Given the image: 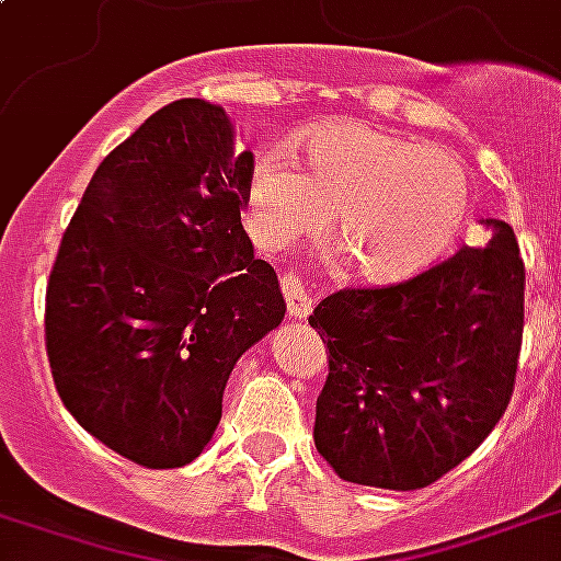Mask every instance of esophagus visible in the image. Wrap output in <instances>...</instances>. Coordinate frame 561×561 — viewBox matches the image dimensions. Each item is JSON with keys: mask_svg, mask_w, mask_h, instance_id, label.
I'll list each match as a JSON object with an SVG mask.
<instances>
[{"mask_svg": "<svg viewBox=\"0 0 561 561\" xmlns=\"http://www.w3.org/2000/svg\"><path fill=\"white\" fill-rule=\"evenodd\" d=\"M282 285V297H285V306H288V318L302 320L311 314V297L302 288V279H299L297 273H282L279 276Z\"/></svg>", "mask_w": 561, "mask_h": 561, "instance_id": "1", "label": "esophagus"}]
</instances>
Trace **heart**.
<instances>
[{"label": "heart", "mask_w": 561, "mask_h": 561, "mask_svg": "<svg viewBox=\"0 0 561 561\" xmlns=\"http://www.w3.org/2000/svg\"><path fill=\"white\" fill-rule=\"evenodd\" d=\"M250 232L264 250L306 241L332 217V250L367 282L426 271L468 220L459 156L362 123H327L302 140V167L271 149L247 185Z\"/></svg>", "instance_id": "b5f03b06"}]
</instances>
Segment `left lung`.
<instances>
[{
    "mask_svg": "<svg viewBox=\"0 0 561 561\" xmlns=\"http://www.w3.org/2000/svg\"><path fill=\"white\" fill-rule=\"evenodd\" d=\"M412 279L329 294L309 318L329 350L314 447L341 480L414 491L468 459L506 412L524 337L512 226Z\"/></svg>",
    "mask_w": 561,
    "mask_h": 561,
    "instance_id": "left-lung-1",
    "label": "left lung"
}]
</instances>
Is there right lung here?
Returning a JSON list of instances; mask_svg holds the SVG:
<instances>
[{"mask_svg": "<svg viewBox=\"0 0 561 561\" xmlns=\"http://www.w3.org/2000/svg\"><path fill=\"white\" fill-rule=\"evenodd\" d=\"M252 152L220 105L176 100L102 158L46 285V356L67 412L144 468L211 442L234 362L285 318L241 226Z\"/></svg>", "mask_w": 561, "mask_h": 561, "instance_id": "1", "label": "right lung"}]
</instances>
